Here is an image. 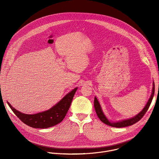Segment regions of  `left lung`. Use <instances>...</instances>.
<instances>
[{
    "mask_svg": "<svg viewBox=\"0 0 159 159\" xmlns=\"http://www.w3.org/2000/svg\"><path fill=\"white\" fill-rule=\"evenodd\" d=\"M154 93H155V84L154 82L153 83V89H152V93L151 94V96L150 98V99H148L147 104L145 105V106L144 107V108L143 109V110L139 112L138 115H136L135 116L128 119V120H123V121H120L118 122H111L109 121L107 118L105 116L104 112L101 109V105L98 101V100L97 99L96 97L94 98V108L96 112V114L98 116V118L100 119V120L103 122L104 123L112 126V127H115V128H123V127H126V126H131L134 125V123H136L137 122L139 121L142 118L143 116L145 115V114L146 113V112L147 111V110L148 109L150 104L152 102V101L153 99V96H154Z\"/></svg>",
    "mask_w": 159,
    "mask_h": 159,
    "instance_id": "obj_1",
    "label": "left lung"
}]
</instances>
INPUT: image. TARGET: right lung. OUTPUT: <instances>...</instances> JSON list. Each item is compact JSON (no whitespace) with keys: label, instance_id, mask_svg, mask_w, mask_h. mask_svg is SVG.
<instances>
[{"label":"right lung","instance_id":"obj_1","mask_svg":"<svg viewBox=\"0 0 159 159\" xmlns=\"http://www.w3.org/2000/svg\"><path fill=\"white\" fill-rule=\"evenodd\" d=\"M77 89V87L73 89L50 109L34 115L22 113L14 108L9 102H7L16 116L25 124L34 128H47L62 121L70 108Z\"/></svg>","mask_w":159,"mask_h":159}]
</instances>
